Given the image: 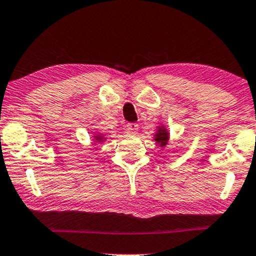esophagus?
I'll list each match as a JSON object with an SVG mask.
<instances>
[{"instance_id":"34e87169","label":"esophagus","mask_w":256,"mask_h":256,"mask_svg":"<svg viewBox=\"0 0 256 256\" xmlns=\"http://www.w3.org/2000/svg\"><path fill=\"white\" fill-rule=\"evenodd\" d=\"M138 129H139V124H138V123L130 122L126 126V130H127V133L129 134H135L138 132Z\"/></svg>"}]
</instances>
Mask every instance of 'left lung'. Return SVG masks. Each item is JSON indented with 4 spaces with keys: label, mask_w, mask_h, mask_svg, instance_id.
I'll return each mask as SVG.
<instances>
[{
    "label": "left lung",
    "mask_w": 256,
    "mask_h": 256,
    "mask_svg": "<svg viewBox=\"0 0 256 256\" xmlns=\"http://www.w3.org/2000/svg\"><path fill=\"white\" fill-rule=\"evenodd\" d=\"M168 140H169V135H168V133H165L164 130L159 132L157 134V138H156V141L160 142L162 145H165L168 142Z\"/></svg>",
    "instance_id": "8db88e82"
}]
</instances>
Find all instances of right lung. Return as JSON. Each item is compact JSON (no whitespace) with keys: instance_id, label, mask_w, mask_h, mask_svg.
<instances>
[{"instance_id":"1","label":"right lung","mask_w":256,"mask_h":256,"mask_svg":"<svg viewBox=\"0 0 256 256\" xmlns=\"http://www.w3.org/2000/svg\"><path fill=\"white\" fill-rule=\"evenodd\" d=\"M100 141H102V140H100Z\"/></svg>"}]
</instances>
